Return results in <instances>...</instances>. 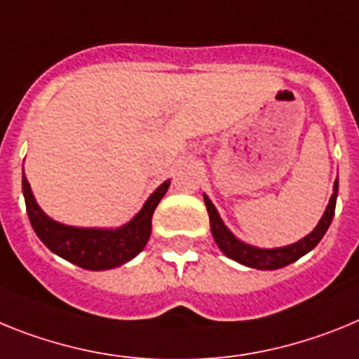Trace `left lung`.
<instances>
[{
  "mask_svg": "<svg viewBox=\"0 0 359 359\" xmlns=\"http://www.w3.org/2000/svg\"><path fill=\"white\" fill-rule=\"evenodd\" d=\"M336 198H338V180L334 182V188H332V195H330V201L325 208V213L320 218L318 226L314 227L313 231L307 236H304L302 240H298L296 244L283 245V248H273V249H260L255 248V245H249L242 240L236 238L229 229L226 227V224L222 222V218L218 215L217 208L213 205V202L204 195L205 208H208V215H210V226H211V235H213L215 242L220 248L226 257H229L231 260L238 262L242 266L253 267V269H280V267H285L292 262H296L298 258H302L304 255H307L311 249H314L318 245V242L323 238L325 231L329 229L330 222H332V217H334L336 210Z\"/></svg>",
  "mask_w": 359,
  "mask_h": 359,
  "instance_id": "obj_1",
  "label": "left lung"
}]
</instances>
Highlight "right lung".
Returning <instances> with one entry per match:
<instances>
[{
	"instance_id": "right-lung-1",
	"label": "right lung",
	"mask_w": 359,
	"mask_h": 359,
	"mask_svg": "<svg viewBox=\"0 0 359 359\" xmlns=\"http://www.w3.org/2000/svg\"><path fill=\"white\" fill-rule=\"evenodd\" d=\"M170 180L162 182L142 210L128 224L117 229L65 226L48 217L37 205L30 184L23 173V195L30 224L43 244L65 260L90 271H104L119 267L141 253L151 235V217L161 198L166 195Z\"/></svg>"
}]
</instances>
